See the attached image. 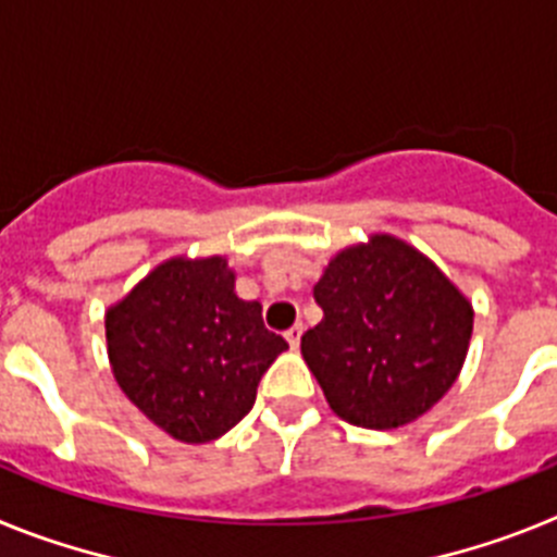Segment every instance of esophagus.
Here are the masks:
<instances>
[{"mask_svg":"<svg viewBox=\"0 0 557 557\" xmlns=\"http://www.w3.org/2000/svg\"><path fill=\"white\" fill-rule=\"evenodd\" d=\"M301 334H304L301 323H295L293 329H287V332H284V337H287L289 348H298V346H301Z\"/></svg>","mask_w":557,"mask_h":557,"instance_id":"obj_1","label":"esophagus"}]
</instances>
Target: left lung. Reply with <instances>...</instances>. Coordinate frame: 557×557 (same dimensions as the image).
I'll list each match as a JSON object with an SVG mask.
<instances>
[{
    "mask_svg": "<svg viewBox=\"0 0 557 557\" xmlns=\"http://www.w3.org/2000/svg\"><path fill=\"white\" fill-rule=\"evenodd\" d=\"M312 293L323 321L301 337L304 362L348 424H410L460 376L474 307L405 239L371 234L337 250Z\"/></svg>",
    "mask_w": 557,
    "mask_h": 557,
    "instance_id": "1",
    "label": "left lung"
}]
</instances>
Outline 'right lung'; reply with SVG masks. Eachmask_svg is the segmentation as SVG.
Segmentation results:
<instances>
[{"label": "right lung", "mask_w": 557, "mask_h": 557, "mask_svg": "<svg viewBox=\"0 0 557 557\" xmlns=\"http://www.w3.org/2000/svg\"><path fill=\"white\" fill-rule=\"evenodd\" d=\"M234 282L225 256H172L106 312L116 385L181 444H209L239 424L262 373L289 348Z\"/></svg>", "instance_id": "1"}]
</instances>
